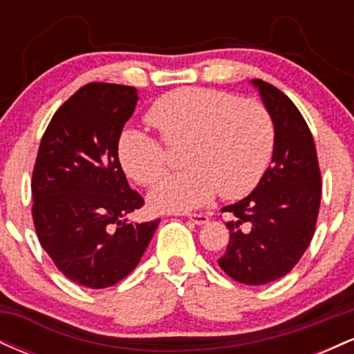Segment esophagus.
Masks as SVG:
<instances>
[{
	"instance_id": "34e87169",
	"label": "esophagus",
	"mask_w": 354,
	"mask_h": 354,
	"mask_svg": "<svg viewBox=\"0 0 354 354\" xmlns=\"http://www.w3.org/2000/svg\"><path fill=\"white\" fill-rule=\"evenodd\" d=\"M188 218L194 223V225H205V223L209 221L208 214L205 213H189Z\"/></svg>"
}]
</instances>
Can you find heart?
I'll use <instances>...</instances> for the list:
<instances>
[{
  "label": "heart",
  "instance_id": "1",
  "mask_svg": "<svg viewBox=\"0 0 354 354\" xmlns=\"http://www.w3.org/2000/svg\"><path fill=\"white\" fill-rule=\"evenodd\" d=\"M146 121L171 148L185 146L188 168L166 176L149 194L158 211H189L221 194L238 200L256 188L270 165L276 129L261 101L211 88H178L160 96ZM118 160L138 185L151 186L168 168L161 140L136 128L118 140Z\"/></svg>",
  "mask_w": 354,
  "mask_h": 354
}]
</instances>
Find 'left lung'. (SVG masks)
<instances>
[{
	"mask_svg": "<svg viewBox=\"0 0 354 354\" xmlns=\"http://www.w3.org/2000/svg\"><path fill=\"white\" fill-rule=\"evenodd\" d=\"M274 121L271 166L253 193L225 206L230 243L218 265L234 281L259 286L298 265L316 230L321 171L313 135L295 103L266 81L254 80Z\"/></svg>",
	"mask_w": 354,
	"mask_h": 354,
	"instance_id": "8db88e82",
	"label": "left lung"
}]
</instances>
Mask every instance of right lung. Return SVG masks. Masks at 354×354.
I'll list each match as a JSON object with an SVG mask.
<instances>
[{
    "label": "right lung",
    "instance_id": "1",
    "mask_svg": "<svg viewBox=\"0 0 354 354\" xmlns=\"http://www.w3.org/2000/svg\"><path fill=\"white\" fill-rule=\"evenodd\" d=\"M136 103L133 86L84 84L53 115L36 156V234L61 273L91 290L131 273L160 225L126 219L145 205L118 160V140Z\"/></svg>",
    "mask_w": 354,
    "mask_h": 354
}]
</instances>
